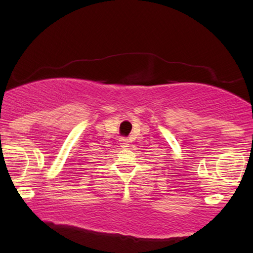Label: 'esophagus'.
Listing matches in <instances>:
<instances>
[{
    "label": "esophagus",
    "mask_w": 253,
    "mask_h": 253,
    "mask_svg": "<svg viewBox=\"0 0 253 253\" xmlns=\"http://www.w3.org/2000/svg\"><path fill=\"white\" fill-rule=\"evenodd\" d=\"M120 145H121V147H123V148L129 147V140H127L126 138H124V137L120 138Z\"/></svg>",
    "instance_id": "obj_1"
}]
</instances>
